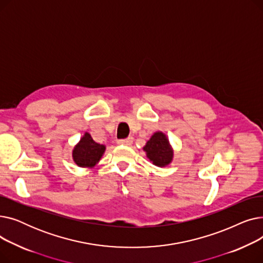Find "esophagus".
Masks as SVG:
<instances>
[{"label": "esophagus", "mask_w": 263, "mask_h": 263, "mask_svg": "<svg viewBox=\"0 0 263 263\" xmlns=\"http://www.w3.org/2000/svg\"><path fill=\"white\" fill-rule=\"evenodd\" d=\"M133 143V137H128V139L124 140H119L117 141L118 145H126V146H130Z\"/></svg>", "instance_id": "1"}]
</instances>
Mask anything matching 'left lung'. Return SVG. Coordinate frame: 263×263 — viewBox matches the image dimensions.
Here are the masks:
<instances>
[{"label":"left lung","instance_id":"left-lung-1","mask_svg":"<svg viewBox=\"0 0 263 263\" xmlns=\"http://www.w3.org/2000/svg\"><path fill=\"white\" fill-rule=\"evenodd\" d=\"M143 149L147 158L156 166L165 167L173 161L174 149L170 144L166 134L161 131L154 133Z\"/></svg>","mask_w":263,"mask_h":263}]
</instances>
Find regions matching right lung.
Here are the masks:
<instances>
[{
    "label": "right lung",
    "instance_id": "obj_1",
    "mask_svg": "<svg viewBox=\"0 0 263 263\" xmlns=\"http://www.w3.org/2000/svg\"><path fill=\"white\" fill-rule=\"evenodd\" d=\"M105 146L96 143L90 134L85 132L72 150V159L79 167L92 168L99 163Z\"/></svg>",
    "mask_w": 263,
    "mask_h": 263
}]
</instances>
